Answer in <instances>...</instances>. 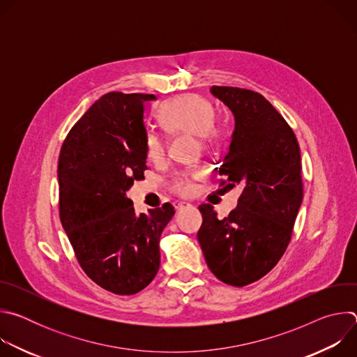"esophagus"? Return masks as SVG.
Wrapping results in <instances>:
<instances>
[{"label": "esophagus", "instance_id": "esophagus-1", "mask_svg": "<svg viewBox=\"0 0 357 357\" xmlns=\"http://www.w3.org/2000/svg\"><path fill=\"white\" fill-rule=\"evenodd\" d=\"M174 206H175L176 211H182V209H185V208L189 206V203H186V202H175Z\"/></svg>", "mask_w": 357, "mask_h": 357}]
</instances>
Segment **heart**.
I'll return each mask as SVG.
<instances>
[{"instance_id":"heart-1","label":"heart","mask_w":357,"mask_h":357,"mask_svg":"<svg viewBox=\"0 0 357 357\" xmlns=\"http://www.w3.org/2000/svg\"><path fill=\"white\" fill-rule=\"evenodd\" d=\"M158 119L168 134L190 132L196 134L200 145L215 144L220 137V126L215 119V107L211 101L199 94H186L175 97L158 109ZM145 154L152 162H158L165 154V139L161 134L151 131L145 138ZM202 176V171H186L169 183L172 193L178 196H190L195 192L193 181Z\"/></svg>"}]
</instances>
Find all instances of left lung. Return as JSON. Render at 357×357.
Returning <instances> with one entry per match:
<instances>
[{
    "label": "left lung",
    "instance_id": "8db88e82",
    "mask_svg": "<svg viewBox=\"0 0 357 357\" xmlns=\"http://www.w3.org/2000/svg\"><path fill=\"white\" fill-rule=\"evenodd\" d=\"M212 93L236 119L219 188L243 190L225 219L211 203L199 206L197 240L216 278L244 287L271 271L291 241L303 197L301 151L292 128L263 94L231 86H213Z\"/></svg>",
    "mask_w": 357,
    "mask_h": 357
}]
</instances>
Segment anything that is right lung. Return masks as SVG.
<instances>
[{
	"mask_svg": "<svg viewBox=\"0 0 357 357\" xmlns=\"http://www.w3.org/2000/svg\"><path fill=\"white\" fill-rule=\"evenodd\" d=\"M154 94L110 91L72 127L61 148L59 218L86 275L117 295L144 289L158 273L171 203L135 215L124 196L146 169L144 103Z\"/></svg>",
	"mask_w": 357,
	"mask_h": 357,
	"instance_id": "right-lung-1",
	"label": "right lung"
}]
</instances>
